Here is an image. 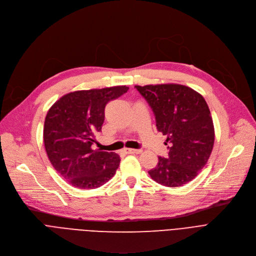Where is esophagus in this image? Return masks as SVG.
I'll list each match as a JSON object with an SVG mask.
<instances>
[{"mask_svg": "<svg viewBox=\"0 0 256 256\" xmlns=\"http://www.w3.org/2000/svg\"><path fill=\"white\" fill-rule=\"evenodd\" d=\"M124 151L127 154H140L142 152L140 148H125Z\"/></svg>", "mask_w": 256, "mask_h": 256, "instance_id": "34e87169", "label": "esophagus"}]
</instances>
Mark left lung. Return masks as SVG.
Here are the masks:
<instances>
[{
  "mask_svg": "<svg viewBox=\"0 0 256 256\" xmlns=\"http://www.w3.org/2000/svg\"><path fill=\"white\" fill-rule=\"evenodd\" d=\"M151 106L157 130L166 136L168 157H158L148 174L166 187H180L196 176L212 153L215 131L204 98L178 84L135 86Z\"/></svg>",
  "mask_w": 256,
  "mask_h": 256,
  "instance_id": "1",
  "label": "left lung"
}]
</instances>
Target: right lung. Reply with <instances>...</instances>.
<instances>
[{"label":"right lung","instance_id":"add662e5","mask_svg":"<svg viewBox=\"0 0 256 256\" xmlns=\"http://www.w3.org/2000/svg\"><path fill=\"white\" fill-rule=\"evenodd\" d=\"M126 86L82 90L64 95L48 112L45 151L54 168L75 188L95 189L114 176L121 159L93 150L104 122L105 105L128 91Z\"/></svg>","mask_w":256,"mask_h":256}]
</instances>
